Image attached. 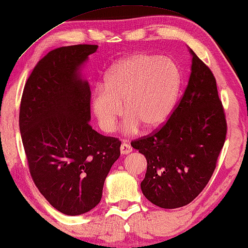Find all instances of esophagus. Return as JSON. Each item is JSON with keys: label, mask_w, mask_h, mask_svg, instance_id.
I'll list each match as a JSON object with an SVG mask.
<instances>
[{"label": "esophagus", "mask_w": 248, "mask_h": 248, "mask_svg": "<svg viewBox=\"0 0 248 248\" xmlns=\"http://www.w3.org/2000/svg\"><path fill=\"white\" fill-rule=\"evenodd\" d=\"M132 151H133V148H132L131 145H129L128 143H126V142L122 143V145H121V153H122V154L126 155V154L131 153Z\"/></svg>", "instance_id": "1"}]
</instances>
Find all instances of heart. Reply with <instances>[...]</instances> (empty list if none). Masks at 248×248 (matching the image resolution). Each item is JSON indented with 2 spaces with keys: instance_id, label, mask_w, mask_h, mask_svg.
I'll return each mask as SVG.
<instances>
[{
  "instance_id": "obj_1",
  "label": "heart",
  "mask_w": 248,
  "mask_h": 248,
  "mask_svg": "<svg viewBox=\"0 0 248 248\" xmlns=\"http://www.w3.org/2000/svg\"><path fill=\"white\" fill-rule=\"evenodd\" d=\"M182 75L169 58L135 53L109 68L92 97V108L104 132L116 127L119 117L127 114L124 129L129 134L161 126L172 114L181 90Z\"/></svg>"
}]
</instances>
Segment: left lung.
Segmentation results:
<instances>
[{
  "label": "left lung",
  "mask_w": 248,
  "mask_h": 248,
  "mask_svg": "<svg viewBox=\"0 0 248 248\" xmlns=\"http://www.w3.org/2000/svg\"><path fill=\"white\" fill-rule=\"evenodd\" d=\"M192 73L180 102L161 127L132 146L145 156L144 196L162 208L189 204L205 188L224 146L227 123L215 76L192 49Z\"/></svg>",
  "instance_id": "obj_1"
}]
</instances>
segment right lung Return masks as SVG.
Segmentation results:
<instances>
[{"mask_svg":"<svg viewBox=\"0 0 248 248\" xmlns=\"http://www.w3.org/2000/svg\"><path fill=\"white\" fill-rule=\"evenodd\" d=\"M97 45L48 52L23 90L18 124L34 184L65 215H81L100 203L103 185L120 157L121 140L94 131L91 91L79 67Z\"/></svg>","mask_w":248,"mask_h":248,"instance_id":"obj_1","label":"right lung"}]
</instances>
